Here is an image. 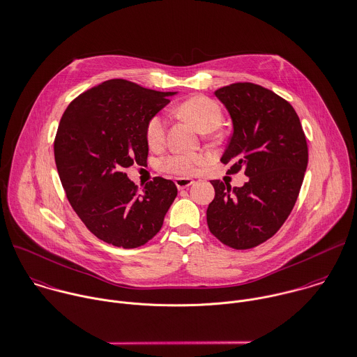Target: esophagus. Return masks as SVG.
Here are the masks:
<instances>
[{
    "instance_id": "esophagus-1",
    "label": "esophagus",
    "mask_w": 357,
    "mask_h": 357,
    "mask_svg": "<svg viewBox=\"0 0 357 357\" xmlns=\"http://www.w3.org/2000/svg\"><path fill=\"white\" fill-rule=\"evenodd\" d=\"M193 179L190 178H176L175 179V185L178 189H185V188H189L190 185H193Z\"/></svg>"
}]
</instances>
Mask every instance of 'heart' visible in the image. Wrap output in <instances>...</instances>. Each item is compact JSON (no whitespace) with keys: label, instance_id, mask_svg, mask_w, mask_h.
I'll use <instances>...</instances> for the list:
<instances>
[{"label":"heart","instance_id":"obj_1","mask_svg":"<svg viewBox=\"0 0 357 357\" xmlns=\"http://www.w3.org/2000/svg\"><path fill=\"white\" fill-rule=\"evenodd\" d=\"M175 112L193 123L200 132L215 130L222 122V112L218 104L207 97L196 96L179 104ZM146 139L151 149H160L165 142V119L161 115L153 116L146 128ZM204 164L200 153H176L162 160V169L176 175H193Z\"/></svg>","mask_w":357,"mask_h":357}]
</instances>
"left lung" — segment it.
Returning <instances> with one entry per match:
<instances>
[{"mask_svg":"<svg viewBox=\"0 0 357 357\" xmlns=\"http://www.w3.org/2000/svg\"><path fill=\"white\" fill-rule=\"evenodd\" d=\"M214 94L234 125L221 162L249 179L234 189L211 181L207 224L224 245L252 249L277 234L298 200L309 161L306 136L294 107L263 86L234 83Z\"/></svg>","mask_w":357,"mask_h":357,"instance_id":"left-lung-1","label":"left lung"}]
</instances>
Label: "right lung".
Listing matches in <instances>:
<instances>
[{
    "mask_svg": "<svg viewBox=\"0 0 357 357\" xmlns=\"http://www.w3.org/2000/svg\"><path fill=\"white\" fill-rule=\"evenodd\" d=\"M174 94L111 79L77 96L59 121L54 157L66 197L87 229L116 248L147 243L178 195L160 176L139 193L125 174L147 161V123Z\"/></svg>",
    "mask_w": 357,
    "mask_h": 357,
    "instance_id": "add662e5",
    "label": "right lung"
}]
</instances>
